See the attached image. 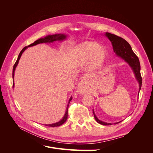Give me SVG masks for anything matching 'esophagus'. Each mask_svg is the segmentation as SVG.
Here are the masks:
<instances>
[{
	"mask_svg": "<svg viewBox=\"0 0 153 153\" xmlns=\"http://www.w3.org/2000/svg\"><path fill=\"white\" fill-rule=\"evenodd\" d=\"M87 81L85 79H83L81 80L79 84V86H78V90H79V92L82 94H84L87 91Z\"/></svg>",
	"mask_w": 153,
	"mask_h": 153,
	"instance_id": "1",
	"label": "esophagus"
}]
</instances>
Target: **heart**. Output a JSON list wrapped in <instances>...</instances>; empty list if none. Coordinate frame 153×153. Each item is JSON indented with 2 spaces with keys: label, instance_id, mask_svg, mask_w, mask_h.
Returning a JSON list of instances; mask_svg holds the SVG:
<instances>
[{
  "label": "heart",
  "instance_id": "1",
  "mask_svg": "<svg viewBox=\"0 0 153 153\" xmlns=\"http://www.w3.org/2000/svg\"><path fill=\"white\" fill-rule=\"evenodd\" d=\"M108 56L106 50L101 47V45L96 42H84L75 48L73 52V57L76 61L84 63L89 61V66L91 69L100 67L106 61Z\"/></svg>",
  "mask_w": 153,
  "mask_h": 153
}]
</instances>
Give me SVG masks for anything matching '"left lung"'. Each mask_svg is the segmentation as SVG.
<instances>
[{
	"instance_id": "1",
	"label": "left lung",
	"mask_w": 153,
	"mask_h": 153,
	"mask_svg": "<svg viewBox=\"0 0 153 153\" xmlns=\"http://www.w3.org/2000/svg\"><path fill=\"white\" fill-rule=\"evenodd\" d=\"M105 36L107 37L109 40L111 41V43H112L114 52H115L117 56L122 58L126 62H128L129 65L130 66V67L133 69L134 73H135L137 80L138 82V83H139L140 92L142 81L140 74V64L139 62V59H138L135 53L133 52L130 45H129L126 40L121 38V37L117 36L115 34H110L109 32H106ZM93 114L96 121L98 123L102 125H105V126H107V125H112V123H105L99 120L96 116V115L94 112V110Z\"/></svg>"
}]
</instances>
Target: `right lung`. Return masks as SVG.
Returning a JSON list of instances; mask_svg holds the SVG:
<instances>
[{
    "instance_id": "right-lung-1",
    "label": "right lung",
    "mask_w": 153,
    "mask_h": 153,
    "mask_svg": "<svg viewBox=\"0 0 153 153\" xmlns=\"http://www.w3.org/2000/svg\"><path fill=\"white\" fill-rule=\"evenodd\" d=\"M66 38V35L64 34L50 35V36H46L45 38H40V39H39L38 40H36V41H34L33 43H32L30 45H29L28 47H25L22 50V51L20 52L19 55H18V59L16 60L15 64H14L13 69V82H14V75H15V71L16 67L18 65V62H19V60H20V59L21 57L22 54L25 50V49H27V48L29 47H32V46H34V45H38V44H40V43H51L54 42V41H57V40L58 41H62V40L65 39ZM13 87H14V82L13 83ZM71 100H72V97H71L70 99H69V103H68V106H67V108H66V110L65 115H64V116L63 117V118L61 120V121H60L59 122H57V123H54V124H46L45 126H49V127H57V126H61V125H62V124H64V123H65L67 119H68L69 104V102H70V101Z\"/></svg>"
}]
</instances>
